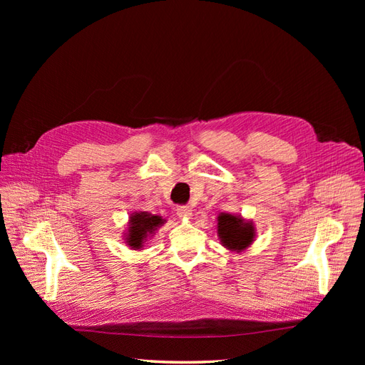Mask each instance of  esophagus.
<instances>
[{"label":"esophagus","mask_w":365,"mask_h":365,"mask_svg":"<svg viewBox=\"0 0 365 365\" xmlns=\"http://www.w3.org/2000/svg\"><path fill=\"white\" fill-rule=\"evenodd\" d=\"M176 215H178L181 219H190L192 210L185 205H180V207H176Z\"/></svg>","instance_id":"obj_1"}]
</instances>
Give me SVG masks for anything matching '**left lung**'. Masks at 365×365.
Segmentation results:
<instances>
[{
	"mask_svg": "<svg viewBox=\"0 0 365 365\" xmlns=\"http://www.w3.org/2000/svg\"><path fill=\"white\" fill-rule=\"evenodd\" d=\"M217 236L220 244L230 251H245L256 237V228L251 220L240 216L220 213L217 216Z\"/></svg>",
	"mask_w": 365,
	"mask_h": 365,
	"instance_id": "1",
	"label": "left lung"
}]
</instances>
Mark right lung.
<instances>
[{"label":"right lung","mask_w":365,"mask_h":365,"mask_svg":"<svg viewBox=\"0 0 365 365\" xmlns=\"http://www.w3.org/2000/svg\"><path fill=\"white\" fill-rule=\"evenodd\" d=\"M165 222L161 216L150 215L148 212H135L129 217L125 242L132 250H141L146 242L155 235V231Z\"/></svg>","instance_id":"1"}]
</instances>
